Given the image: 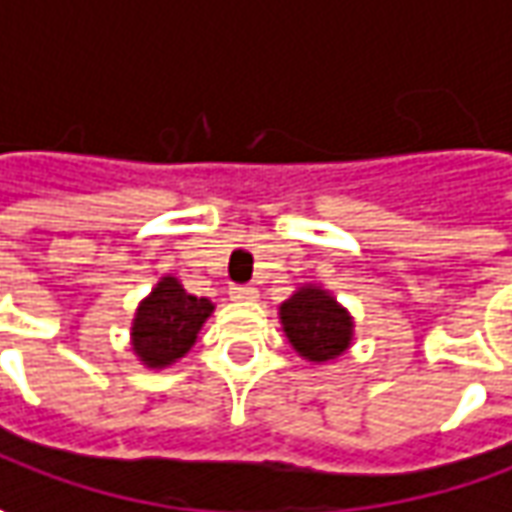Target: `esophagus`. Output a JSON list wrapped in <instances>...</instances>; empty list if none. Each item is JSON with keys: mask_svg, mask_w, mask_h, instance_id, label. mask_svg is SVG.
<instances>
[{"mask_svg": "<svg viewBox=\"0 0 512 512\" xmlns=\"http://www.w3.org/2000/svg\"><path fill=\"white\" fill-rule=\"evenodd\" d=\"M229 298H232V300H255L257 292H255V286H246V283H234V286H229Z\"/></svg>", "mask_w": 512, "mask_h": 512, "instance_id": "esophagus-1", "label": "esophagus"}]
</instances>
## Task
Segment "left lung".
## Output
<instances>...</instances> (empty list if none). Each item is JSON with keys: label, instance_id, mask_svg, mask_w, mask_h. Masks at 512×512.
I'll list each match as a JSON object with an SVG mask.
<instances>
[{"label": "left lung", "instance_id": "obj_1", "mask_svg": "<svg viewBox=\"0 0 512 512\" xmlns=\"http://www.w3.org/2000/svg\"><path fill=\"white\" fill-rule=\"evenodd\" d=\"M280 323L289 344L306 361H332L352 341V318L326 289L303 286L280 306Z\"/></svg>", "mask_w": 512, "mask_h": 512}]
</instances>
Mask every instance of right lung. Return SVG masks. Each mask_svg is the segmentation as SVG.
Here are the masks:
<instances>
[{"instance_id":"right-lung-1","label":"right lung","mask_w":512,"mask_h":512,"mask_svg":"<svg viewBox=\"0 0 512 512\" xmlns=\"http://www.w3.org/2000/svg\"><path fill=\"white\" fill-rule=\"evenodd\" d=\"M212 309V300L189 295L177 278H163L134 315L131 344L137 358L151 369L174 364L194 346Z\"/></svg>"}]
</instances>
